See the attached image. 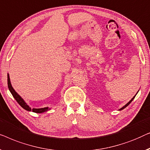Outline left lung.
<instances>
[{
  "instance_id": "obj_1",
  "label": "left lung",
  "mask_w": 150,
  "mask_h": 150,
  "mask_svg": "<svg viewBox=\"0 0 150 150\" xmlns=\"http://www.w3.org/2000/svg\"><path fill=\"white\" fill-rule=\"evenodd\" d=\"M134 97H135V96H134L133 97V98H132L131 99V100H130L129 101V102H128V103H127V104H126V105H124V106L123 107H122V108H121V109H120V110H122V109H124V108H126V107H127V106H128V105H129V104H130V103L132 102V100H133V99L134 98Z\"/></svg>"
}]
</instances>
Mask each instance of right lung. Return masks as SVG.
I'll list each match as a JSON object with an SVG mask.
<instances>
[{
	"instance_id": "right-lung-1",
	"label": "right lung",
	"mask_w": 150,
	"mask_h": 150,
	"mask_svg": "<svg viewBox=\"0 0 150 150\" xmlns=\"http://www.w3.org/2000/svg\"><path fill=\"white\" fill-rule=\"evenodd\" d=\"M7 84H8V88H9V90L11 92V94L14 97V98L16 99L17 102L19 103V105H20L22 108H24V109H26L27 111H32L35 113H43V112H45V111H48V107H44V108H41V109H31L30 107L28 106V105L26 104V103L24 102V100L21 98V96L18 94V93L15 91L13 88L11 82H10V79H9V74L7 75Z\"/></svg>"
}]
</instances>
